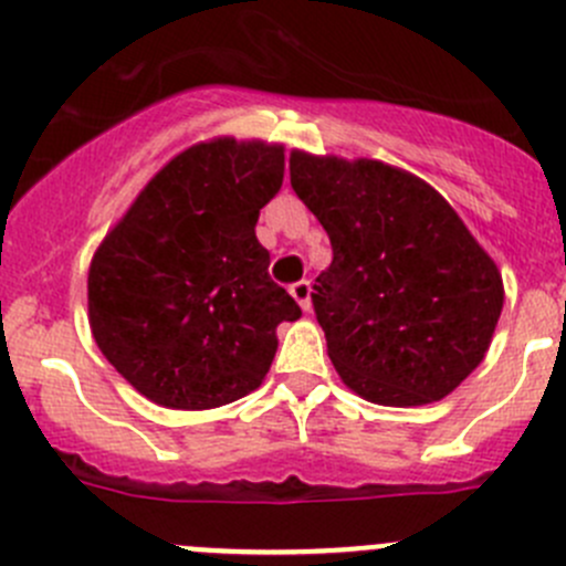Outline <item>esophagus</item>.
Instances as JSON below:
<instances>
[{
	"label": "esophagus",
	"instance_id": "1",
	"mask_svg": "<svg viewBox=\"0 0 566 566\" xmlns=\"http://www.w3.org/2000/svg\"><path fill=\"white\" fill-rule=\"evenodd\" d=\"M290 295H293L295 301H298V306L304 312L312 310V284L306 282V279H301V282H295L293 287H290Z\"/></svg>",
	"mask_w": 566,
	"mask_h": 566
}]
</instances>
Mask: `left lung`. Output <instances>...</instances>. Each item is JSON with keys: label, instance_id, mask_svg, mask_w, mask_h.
Listing matches in <instances>:
<instances>
[{"label": "left lung", "instance_id": "obj_1", "mask_svg": "<svg viewBox=\"0 0 566 566\" xmlns=\"http://www.w3.org/2000/svg\"><path fill=\"white\" fill-rule=\"evenodd\" d=\"M290 182L334 249L312 304L342 384L389 408L452 394L504 310L493 256L430 182L391 164L293 150Z\"/></svg>", "mask_w": 566, "mask_h": 566}]
</instances>
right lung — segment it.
I'll return each mask as SVG.
<instances>
[{
  "mask_svg": "<svg viewBox=\"0 0 566 566\" xmlns=\"http://www.w3.org/2000/svg\"><path fill=\"white\" fill-rule=\"evenodd\" d=\"M284 180V147L219 136L177 153L95 249V345L142 397L210 410L247 397L301 306L268 276L260 210Z\"/></svg>",
  "mask_w": 566,
  "mask_h": 566,
  "instance_id": "right-lung-1",
  "label": "right lung"
}]
</instances>
